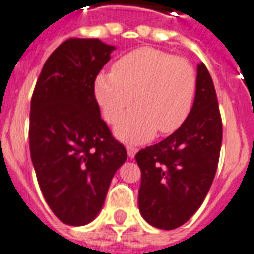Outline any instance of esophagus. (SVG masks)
Returning <instances> with one entry per match:
<instances>
[{"label":"esophagus","mask_w":254,"mask_h":254,"mask_svg":"<svg viewBox=\"0 0 254 254\" xmlns=\"http://www.w3.org/2000/svg\"><path fill=\"white\" fill-rule=\"evenodd\" d=\"M127 156H129V158H134V155H136V152H137V148H136V147H133V145H127Z\"/></svg>","instance_id":"34e87169"}]
</instances>
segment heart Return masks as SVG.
I'll list each match as a JSON object with an SVG mask.
<instances>
[{
	"instance_id": "1",
	"label": "heart",
	"mask_w": 254,
	"mask_h": 254,
	"mask_svg": "<svg viewBox=\"0 0 254 254\" xmlns=\"http://www.w3.org/2000/svg\"><path fill=\"white\" fill-rule=\"evenodd\" d=\"M197 77L190 63L154 47H141L122 56L113 70L95 80V96L103 116L116 124L117 136L127 141H145L176 132L190 114Z\"/></svg>"
}]
</instances>
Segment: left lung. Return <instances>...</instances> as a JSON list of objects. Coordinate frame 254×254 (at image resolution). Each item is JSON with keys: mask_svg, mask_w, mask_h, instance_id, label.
<instances>
[{"mask_svg": "<svg viewBox=\"0 0 254 254\" xmlns=\"http://www.w3.org/2000/svg\"><path fill=\"white\" fill-rule=\"evenodd\" d=\"M222 134L213 81L201 63L197 66L196 96L187 121L160 143L136 154L141 170L138 208L151 226L177 229L200 208L218 169Z\"/></svg>", "mask_w": 254, "mask_h": 254, "instance_id": "8db88e82", "label": "left lung"}]
</instances>
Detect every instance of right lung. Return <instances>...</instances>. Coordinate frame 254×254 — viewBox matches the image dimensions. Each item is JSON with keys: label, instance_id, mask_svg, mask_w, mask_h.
Instances as JSON below:
<instances>
[{"label": "right lung", "instance_id": "right-lung-1", "mask_svg": "<svg viewBox=\"0 0 254 254\" xmlns=\"http://www.w3.org/2000/svg\"><path fill=\"white\" fill-rule=\"evenodd\" d=\"M116 47L70 38L43 65L31 99L30 152L54 215L69 226L92 222L105 204L125 147L100 117L95 78Z\"/></svg>", "mask_w": 254, "mask_h": 254}]
</instances>
